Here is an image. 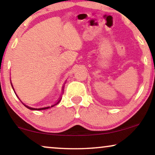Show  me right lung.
I'll return each mask as SVG.
<instances>
[{"label":"right lung","instance_id":"obj_1","mask_svg":"<svg viewBox=\"0 0 155 155\" xmlns=\"http://www.w3.org/2000/svg\"><path fill=\"white\" fill-rule=\"evenodd\" d=\"M11 85H12V88H13V86H12V83H11ZM63 88H64V86H63V88H62V91H63V93H64V89H63ZM13 90H14V89H13ZM61 99H62V97H60V99H59V100H58V102H57L55 104H53V105H52V106H51V107H43V108H32V107H29V106L25 105V104H23L26 107L28 108V109H29V110H46V109H49V108L52 107H53V106L56 105V104H58L59 103V102H60Z\"/></svg>","mask_w":155,"mask_h":155}]
</instances>
